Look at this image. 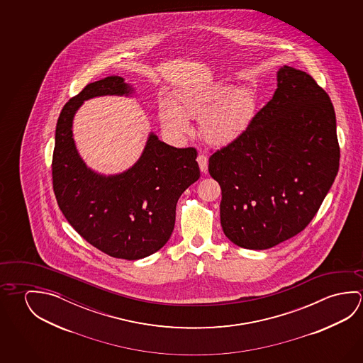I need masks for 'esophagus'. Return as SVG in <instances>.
Instances as JSON below:
<instances>
[{"label":"esophagus","instance_id":"1","mask_svg":"<svg viewBox=\"0 0 363 363\" xmlns=\"http://www.w3.org/2000/svg\"><path fill=\"white\" fill-rule=\"evenodd\" d=\"M208 155H203V153H199V155H197V163H199L200 171L202 173L208 172Z\"/></svg>","mask_w":363,"mask_h":363}]
</instances>
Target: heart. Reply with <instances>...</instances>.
Masks as SVG:
<instances>
[{
    "label": "heart",
    "instance_id": "1",
    "mask_svg": "<svg viewBox=\"0 0 363 363\" xmlns=\"http://www.w3.org/2000/svg\"><path fill=\"white\" fill-rule=\"evenodd\" d=\"M256 100L247 87L233 89L215 84L187 89L172 102L163 101L160 118L164 130L177 139L189 135L187 119L199 118V130L208 144L223 147L233 143L248 128L255 115Z\"/></svg>",
    "mask_w": 363,
    "mask_h": 363
}]
</instances>
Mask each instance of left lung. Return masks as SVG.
I'll use <instances>...</instances> for the list:
<instances>
[{
    "mask_svg": "<svg viewBox=\"0 0 363 363\" xmlns=\"http://www.w3.org/2000/svg\"><path fill=\"white\" fill-rule=\"evenodd\" d=\"M339 155L330 97L306 72L281 67L272 100L208 160L228 239L261 250L303 232L333 184Z\"/></svg>",
    "mask_w": 363,
    "mask_h": 363,
    "instance_id": "1",
    "label": "left lung"
}]
</instances>
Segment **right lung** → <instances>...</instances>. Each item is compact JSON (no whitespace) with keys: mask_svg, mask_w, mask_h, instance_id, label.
Wrapping results in <instances>:
<instances>
[{"mask_svg":"<svg viewBox=\"0 0 363 363\" xmlns=\"http://www.w3.org/2000/svg\"><path fill=\"white\" fill-rule=\"evenodd\" d=\"M124 78L110 76L84 87L62 108L55 129L52 176L55 199L74 230L108 256H150L171 238L176 205L200 177L195 148H174L149 134L134 166L105 176L78 155L72 125L78 108L97 96H130Z\"/></svg>","mask_w":363,"mask_h":363,"instance_id":"obj_1","label":"right lung"}]
</instances>
